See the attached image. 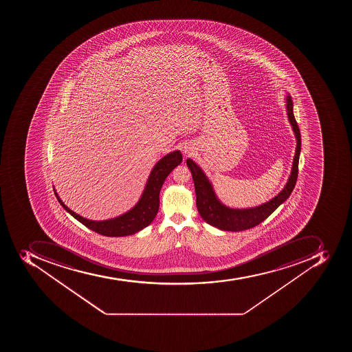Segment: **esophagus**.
I'll return each mask as SVG.
<instances>
[{"mask_svg": "<svg viewBox=\"0 0 352 352\" xmlns=\"http://www.w3.org/2000/svg\"><path fill=\"white\" fill-rule=\"evenodd\" d=\"M183 153H184V155H186V156L188 155V154H189L188 148H187V147H184Z\"/></svg>", "mask_w": 352, "mask_h": 352, "instance_id": "1", "label": "esophagus"}]
</instances>
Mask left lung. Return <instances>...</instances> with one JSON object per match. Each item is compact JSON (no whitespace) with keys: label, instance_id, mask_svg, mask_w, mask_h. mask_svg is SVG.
<instances>
[{"label":"left lung","instance_id":"1","mask_svg":"<svg viewBox=\"0 0 352 352\" xmlns=\"http://www.w3.org/2000/svg\"><path fill=\"white\" fill-rule=\"evenodd\" d=\"M286 111H287L288 121L293 128L294 134L296 138V151L292 165L291 175L284 188L269 201L252 208L236 209L223 205L217 197L212 184L208 179L201 167L198 166L190 158H187V166L190 169L192 179H194L195 190H196V205L198 212L207 223L212 227L218 228L224 231H242L251 229L264 221L270 214L274 212L283 202L287 200L292 194L294 187L296 185L298 176L299 154H300V132L293 112V101L289 94H286Z\"/></svg>","mask_w":352,"mask_h":352}]
</instances>
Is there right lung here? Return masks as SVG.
<instances>
[{
  "label": "right lung",
  "mask_w": 352,
  "mask_h": 352,
  "mask_svg": "<svg viewBox=\"0 0 352 352\" xmlns=\"http://www.w3.org/2000/svg\"><path fill=\"white\" fill-rule=\"evenodd\" d=\"M182 161H183V156L180 151L168 153L167 155L161 158L155 164V166L153 167L143 194L138 204L128 212L113 219L102 220V221L89 220L70 210L69 208L67 207L63 200L59 198L56 189H54V191H55L56 198L58 199L59 204L63 206L65 210L94 232L105 236H131L146 228L154 220L160 208V191L162 186L173 169L178 166Z\"/></svg>",
  "instance_id": "right-lung-1"
}]
</instances>
